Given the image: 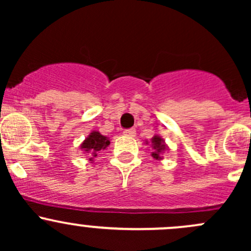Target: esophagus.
I'll list each match as a JSON object with an SVG mask.
<instances>
[{
  "label": "esophagus",
  "mask_w": 251,
  "mask_h": 251,
  "mask_svg": "<svg viewBox=\"0 0 251 251\" xmlns=\"http://www.w3.org/2000/svg\"><path fill=\"white\" fill-rule=\"evenodd\" d=\"M124 135L130 136V137H133V136L136 135V130H135V128H128V130L124 131Z\"/></svg>",
  "instance_id": "obj_1"
}]
</instances>
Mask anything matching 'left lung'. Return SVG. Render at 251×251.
Segmentation results:
<instances>
[{
  "mask_svg": "<svg viewBox=\"0 0 251 251\" xmlns=\"http://www.w3.org/2000/svg\"><path fill=\"white\" fill-rule=\"evenodd\" d=\"M151 146L154 151H151V156H153L154 159H156V160H160V159H163L161 158V155H163L164 151H168L169 149V147L166 146L165 141H164L159 135H155L153 138H151ZM146 143H148V142H146Z\"/></svg>",
  "mask_w": 251,
  "mask_h": 251,
  "instance_id": "obj_1",
  "label": "left lung"
}]
</instances>
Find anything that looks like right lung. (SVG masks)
<instances>
[{
  "instance_id": "1",
  "label": "right lung",
  "mask_w": 251,
  "mask_h": 251,
  "mask_svg": "<svg viewBox=\"0 0 251 251\" xmlns=\"http://www.w3.org/2000/svg\"><path fill=\"white\" fill-rule=\"evenodd\" d=\"M109 144L110 141L107 136L100 135V132L98 131H92L87 136V138L81 143L80 149L85 154H88V156H91L90 161H93V158L97 156L98 151L105 149Z\"/></svg>"
}]
</instances>
